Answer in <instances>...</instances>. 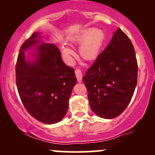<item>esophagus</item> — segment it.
<instances>
[{
  "label": "esophagus",
  "mask_w": 155,
  "mask_h": 155,
  "mask_svg": "<svg viewBox=\"0 0 155 155\" xmlns=\"http://www.w3.org/2000/svg\"><path fill=\"white\" fill-rule=\"evenodd\" d=\"M75 74H76V78H77L78 81H81V79H82V72H81V71L80 70V69H79V68L76 69Z\"/></svg>",
  "instance_id": "34e87169"
}]
</instances>
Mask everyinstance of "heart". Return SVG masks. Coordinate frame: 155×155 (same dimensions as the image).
Instances as JSON below:
<instances>
[{
	"label": "heart",
	"instance_id": "heart-1",
	"mask_svg": "<svg viewBox=\"0 0 155 155\" xmlns=\"http://www.w3.org/2000/svg\"><path fill=\"white\" fill-rule=\"evenodd\" d=\"M106 34L98 28H87L83 30L79 35L71 39L73 43L80 44L79 54L81 58L86 60H95L100 54L104 46ZM61 52L68 61L71 62L74 51L70 47L61 46Z\"/></svg>",
	"mask_w": 155,
	"mask_h": 155
}]
</instances>
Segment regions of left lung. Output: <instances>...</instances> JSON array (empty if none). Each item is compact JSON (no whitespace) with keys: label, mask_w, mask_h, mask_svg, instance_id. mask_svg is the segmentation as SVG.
<instances>
[{"label":"left lung","mask_w":155,"mask_h":155,"mask_svg":"<svg viewBox=\"0 0 155 155\" xmlns=\"http://www.w3.org/2000/svg\"><path fill=\"white\" fill-rule=\"evenodd\" d=\"M138 64L130 39L120 28L83 77L90 107L98 117L113 119L124 111L137 84Z\"/></svg>","instance_id":"left-lung-1"}]
</instances>
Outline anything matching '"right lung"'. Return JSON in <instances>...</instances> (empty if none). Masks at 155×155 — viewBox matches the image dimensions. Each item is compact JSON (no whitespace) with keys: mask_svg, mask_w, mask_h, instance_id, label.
<instances>
[{"mask_svg":"<svg viewBox=\"0 0 155 155\" xmlns=\"http://www.w3.org/2000/svg\"><path fill=\"white\" fill-rule=\"evenodd\" d=\"M38 32L21 46L16 64V84L28 113L43 123L63 120L76 84L74 70L63 63L57 46L43 43ZM35 47L28 57L24 51Z\"/></svg>","mask_w":155,"mask_h":155,"instance_id":"1","label":"right lung"}]
</instances>
